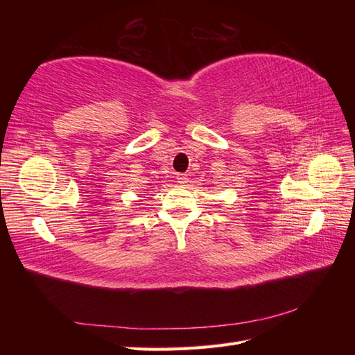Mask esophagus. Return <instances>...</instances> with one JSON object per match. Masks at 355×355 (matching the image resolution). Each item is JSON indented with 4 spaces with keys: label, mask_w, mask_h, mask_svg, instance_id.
Wrapping results in <instances>:
<instances>
[{
    "label": "esophagus",
    "mask_w": 355,
    "mask_h": 355,
    "mask_svg": "<svg viewBox=\"0 0 355 355\" xmlns=\"http://www.w3.org/2000/svg\"><path fill=\"white\" fill-rule=\"evenodd\" d=\"M177 183L187 184V183H189V178H187V175H183V173H180V175H177Z\"/></svg>",
    "instance_id": "34e87169"
}]
</instances>
